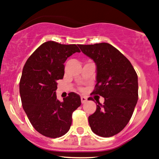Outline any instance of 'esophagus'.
Returning <instances> with one entry per match:
<instances>
[{"label":"esophagus","mask_w":159,"mask_h":159,"mask_svg":"<svg viewBox=\"0 0 159 159\" xmlns=\"http://www.w3.org/2000/svg\"><path fill=\"white\" fill-rule=\"evenodd\" d=\"M81 103H84L87 102V98H85V97H81Z\"/></svg>","instance_id":"34e87169"}]
</instances>
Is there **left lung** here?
Instances as JSON below:
<instances>
[{"instance_id": "8db88e82", "label": "left lung", "mask_w": 159, "mask_h": 159, "mask_svg": "<svg viewBox=\"0 0 159 159\" xmlns=\"http://www.w3.org/2000/svg\"><path fill=\"white\" fill-rule=\"evenodd\" d=\"M78 46L96 65L97 84L92 93L104 98L88 117L89 125L98 136H113L124 129L133 115L138 101V76L130 61L109 43Z\"/></svg>"}]
</instances>
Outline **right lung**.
Segmentation results:
<instances>
[{
	"label": "right lung",
	"instance_id": "add662e5",
	"mask_svg": "<svg viewBox=\"0 0 159 159\" xmlns=\"http://www.w3.org/2000/svg\"><path fill=\"white\" fill-rule=\"evenodd\" d=\"M80 49L75 44L54 41L43 43L30 56L23 68L20 93L30 122L40 134L58 138L68 133L72 113L81 106V98L71 92L57 99V81L62 79L66 59Z\"/></svg>",
	"mask_w": 159,
	"mask_h": 159
}]
</instances>
